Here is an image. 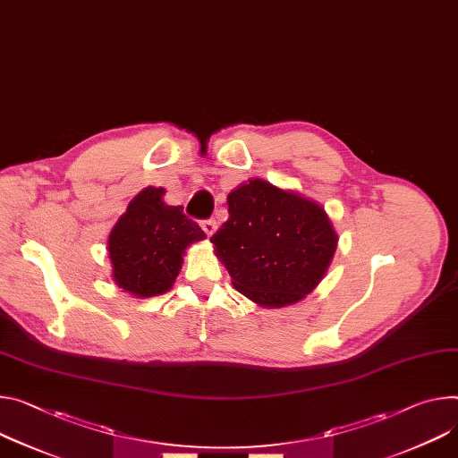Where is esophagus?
Listing matches in <instances>:
<instances>
[{"label":"esophagus","mask_w":458,"mask_h":458,"mask_svg":"<svg viewBox=\"0 0 458 458\" xmlns=\"http://www.w3.org/2000/svg\"><path fill=\"white\" fill-rule=\"evenodd\" d=\"M200 226H202V230H204L208 235H212V233L217 230V223H216L214 219H204V221L200 223Z\"/></svg>","instance_id":"1"}]
</instances>
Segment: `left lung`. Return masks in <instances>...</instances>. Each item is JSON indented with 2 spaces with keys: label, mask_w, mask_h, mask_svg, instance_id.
Listing matches in <instances>:
<instances>
[{
  "label": "left lung",
  "mask_w": 458,
  "mask_h": 458,
  "mask_svg": "<svg viewBox=\"0 0 458 458\" xmlns=\"http://www.w3.org/2000/svg\"><path fill=\"white\" fill-rule=\"evenodd\" d=\"M228 216L210 241L233 286L259 305L303 300L336 252L338 235L323 208L267 181L233 190Z\"/></svg>",
  "instance_id": "1"
}]
</instances>
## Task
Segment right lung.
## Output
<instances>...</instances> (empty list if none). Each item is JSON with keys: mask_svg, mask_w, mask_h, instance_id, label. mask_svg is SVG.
Here are the masks:
<instances>
[{"mask_svg": "<svg viewBox=\"0 0 458 458\" xmlns=\"http://www.w3.org/2000/svg\"><path fill=\"white\" fill-rule=\"evenodd\" d=\"M164 188L142 190L109 235L113 279L140 298L165 293L179 276L186 246L206 237L182 206L164 202Z\"/></svg>", "mask_w": 458, "mask_h": 458, "instance_id": "obj_1", "label": "right lung"}]
</instances>
